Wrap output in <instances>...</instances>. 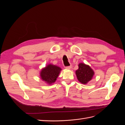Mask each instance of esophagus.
Here are the masks:
<instances>
[{"label":"esophagus","instance_id":"esophagus-1","mask_svg":"<svg viewBox=\"0 0 125 125\" xmlns=\"http://www.w3.org/2000/svg\"><path fill=\"white\" fill-rule=\"evenodd\" d=\"M71 68V66L66 67V69H70Z\"/></svg>","mask_w":125,"mask_h":125}]
</instances>
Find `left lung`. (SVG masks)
<instances>
[{
    "mask_svg": "<svg viewBox=\"0 0 125 125\" xmlns=\"http://www.w3.org/2000/svg\"><path fill=\"white\" fill-rule=\"evenodd\" d=\"M78 66V69L75 71L77 79L81 83L85 84L91 80L94 73L89 65H85L84 63H80Z\"/></svg>",
    "mask_w": 125,
    "mask_h": 125,
    "instance_id": "obj_1",
    "label": "left lung"
}]
</instances>
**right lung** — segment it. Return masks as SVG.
I'll use <instances>...</instances> for the list:
<instances>
[{
	"label": "right lung",
	"mask_w": 125,
	"mask_h": 125,
	"mask_svg": "<svg viewBox=\"0 0 125 125\" xmlns=\"http://www.w3.org/2000/svg\"><path fill=\"white\" fill-rule=\"evenodd\" d=\"M61 70L60 67L49 64L42 69L40 73L41 78L48 84H52L56 81Z\"/></svg>",
	"instance_id": "right-lung-1"
}]
</instances>
